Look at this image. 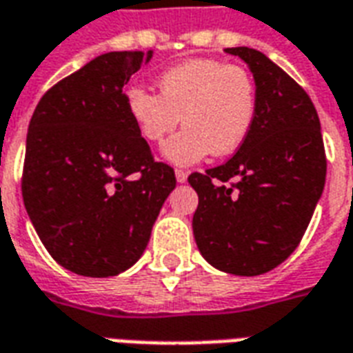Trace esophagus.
Returning <instances> with one entry per match:
<instances>
[{"label": "esophagus", "mask_w": 353, "mask_h": 353, "mask_svg": "<svg viewBox=\"0 0 353 353\" xmlns=\"http://www.w3.org/2000/svg\"><path fill=\"white\" fill-rule=\"evenodd\" d=\"M187 176H189V172H187V170H181V168L176 170V179L179 181V183H185V181H187Z\"/></svg>", "instance_id": "esophagus-1"}]
</instances>
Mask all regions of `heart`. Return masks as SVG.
I'll return each mask as SVG.
<instances>
[{"label": "heart", "mask_w": 353, "mask_h": 353, "mask_svg": "<svg viewBox=\"0 0 353 353\" xmlns=\"http://www.w3.org/2000/svg\"><path fill=\"white\" fill-rule=\"evenodd\" d=\"M159 94L130 87L126 109L147 143H161L183 121V130L166 141L164 157L174 164H194L206 154L225 157L242 145L257 115V85L238 64L192 58L162 72Z\"/></svg>", "instance_id": "obj_1"}]
</instances>
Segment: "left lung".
Segmentation results:
<instances>
[{
    "label": "left lung",
    "mask_w": 353,
    "mask_h": 353,
    "mask_svg": "<svg viewBox=\"0 0 353 353\" xmlns=\"http://www.w3.org/2000/svg\"><path fill=\"white\" fill-rule=\"evenodd\" d=\"M225 50L250 65L257 115L229 161L189 176L199 194L192 232L212 266L259 276L301 244L325 185V147L318 111L295 79L259 50Z\"/></svg>",
    "instance_id": "8db88e82"
}]
</instances>
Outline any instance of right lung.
<instances>
[{
  "mask_svg": "<svg viewBox=\"0 0 353 353\" xmlns=\"http://www.w3.org/2000/svg\"><path fill=\"white\" fill-rule=\"evenodd\" d=\"M151 50L108 52L50 87L26 138L22 199L50 257L108 278L130 268L176 187L132 123L124 85Z\"/></svg>",
  "mask_w": 353,
  "mask_h": 353,
  "instance_id": "obj_1",
  "label": "right lung"
}]
</instances>
